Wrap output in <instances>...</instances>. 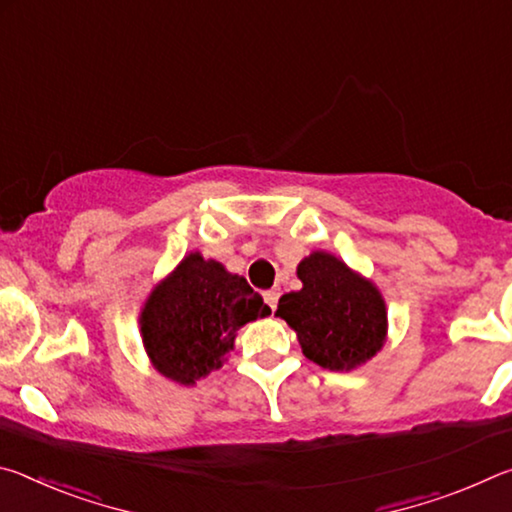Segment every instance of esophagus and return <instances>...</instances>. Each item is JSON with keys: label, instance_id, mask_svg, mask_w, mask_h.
<instances>
[{"label": "esophagus", "instance_id": "1", "mask_svg": "<svg viewBox=\"0 0 512 512\" xmlns=\"http://www.w3.org/2000/svg\"><path fill=\"white\" fill-rule=\"evenodd\" d=\"M277 300H280V289H271V291H264V302L273 311L277 309Z\"/></svg>", "mask_w": 512, "mask_h": 512}]
</instances>
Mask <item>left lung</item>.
<instances>
[{"label":"left lung","mask_w":512,"mask_h":512,"mask_svg":"<svg viewBox=\"0 0 512 512\" xmlns=\"http://www.w3.org/2000/svg\"><path fill=\"white\" fill-rule=\"evenodd\" d=\"M300 291L284 293L275 316L296 329L302 354L327 370H354L386 341V302L366 277L316 250L298 264Z\"/></svg>","instance_id":"obj_1"}]
</instances>
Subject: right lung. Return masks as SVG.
I'll return each instance as SVG.
<instances>
[{
    "instance_id": "add662e5",
    "label": "right lung",
    "mask_w": 512,
    "mask_h": 512,
    "mask_svg": "<svg viewBox=\"0 0 512 512\" xmlns=\"http://www.w3.org/2000/svg\"><path fill=\"white\" fill-rule=\"evenodd\" d=\"M271 314L246 277L189 253L146 298L140 314L144 350L171 381L194 386L219 370L237 329Z\"/></svg>"
}]
</instances>
